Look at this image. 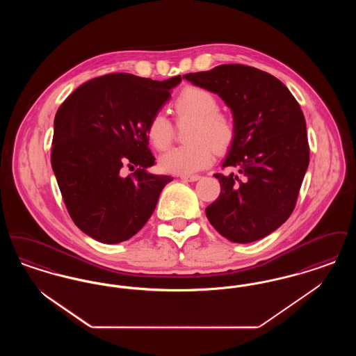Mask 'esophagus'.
Segmentation results:
<instances>
[{
    "label": "esophagus",
    "mask_w": 356,
    "mask_h": 356,
    "mask_svg": "<svg viewBox=\"0 0 356 356\" xmlns=\"http://www.w3.org/2000/svg\"><path fill=\"white\" fill-rule=\"evenodd\" d=\"M199 179H200V176H197V175H193V176H181V180H183V181H189V183L197 181Z\"/></svg>",
    "instance_id": "esophagus-1"
}]
</instances>
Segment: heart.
<instances>
[{"label": "heart", "mask_w": 356, "mask_h": 356, "mask_svg": "<svg viewBox=\"0 0 356 356\" xmlns=\"http://www.w3.org/2000/svg\"><path fill=\"white\" fill-rule=\"evenodd\" d=\"M179 121L192 120L186 140L191 143L164 153L159 159L161 170L173 175H192L211 165L216 149L225 152L235 140V124L221 113L213 93L200 86H188L173 102ZM147 137L153 148L165 151L170 148L173 127L163 113L153 115L147 125Z\"/></svg>", "instance_id": "obj_1"}]
</instances>
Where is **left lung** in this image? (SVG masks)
I'll return each mask as SVG.
<instances>
[{"instance_id":"8db88e82","label":"left lung","mask_w":356,"mask_h":356,"mask_svg":"<svg viewBox=\"0 0 356 356\" xmlns=\"http://www.w3.org/2000/svg\"><path fill=\"white\" fill-rule=\"evenodd\" d=\"M183 79L219 95L231 108L235 140L221 164L219 197L205 208L213 228L234 243L270 235L291 216L309 163L305 115L287 86L260 69L224 64Z\"/></svg>"}]
</instances>
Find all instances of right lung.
<instances>
[{
    "label": "right lung",
    "mask_w": 356,
    "mask_h": 356,
    "mask_svg": "<svg viewBox=\"0 0 356 356\" xmlns=\"http://www.w3.org/2000/svg\"><path fill=\"white\" fill-rule=\"evenodd\" d=\"M112 73L79 86L54 118L51 168L74 224L97 241L118 244L145 225L170 176L153 175L147 125L180 84ZM127 165L138 167L128 177Z\"/></svg>",
    "instance_id": "1"
}]
</instances>
